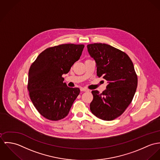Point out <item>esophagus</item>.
<instances>
[{"mask_svg":"<svg viewBox=\"0 0 160 160\" xmlns=\"http://www.w3.org/2000/svg\"><path fill=\"white\" fill-rule=\"evenodd\" d=\"M80 90H81L82 91H89V89L86 88H81Z\"/></svg>","mask_w":160,"mask_h":160,"instance_id":"34e87169","label":"esophagus"}]
</instances>
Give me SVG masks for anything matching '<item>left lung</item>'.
Returning <instances> with one entry per match:
<instances>
[{
	"label": "left lung",
	"mask_w": 160,
	"mask_h": 160,
	"mask_svg": "<svg viewBox=\"0 0 160 160\" xmlns=\"http://www.w3.org/2000/svg\"><path fill=\"white\" fill-rule=\"evenodd\" d=\"M90 56L96 63L97 75L107 81L102 93L91 91V112L106 121L120 117L132 102L138 86V76L133 63L123 52L106 43L87 45Z\"/></svg>",
	"instance_id": "8db88e82"
}]
</instances>
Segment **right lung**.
<instances>
[{
	"instance_id": "obj_1",
	"label": "right lung",
	"mask_w": 160,
	"mask_h": 160,
	"mask_svg": "<svg viewBox=\"0 0 160 160\" xmlns=\"http://www.w3.org/2000/svg\"><path fill=\"white\" fill-rule=\"evenodd\" d=\"M84 47L67 43L48 48L31 64L28 89L34 106L45 118L58 121L65 118L80 94L78 88L63 83L62 75L80 59Z\"/></svg>"
}]
</instances>
